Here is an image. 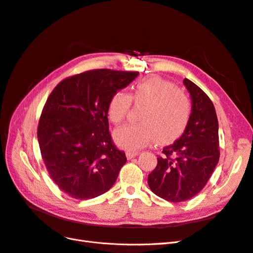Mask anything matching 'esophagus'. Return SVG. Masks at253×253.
Segmentation results:
<instances>
[{
    "label": "esophagus",
    "instance_id": "esophagus-1",
    "mask_svg": "<svg viewBox=\"0 0 253 253\" xmlns=\"http://www.w3.org/2000/svg\"><path fill=\"white\" fill-rule=\"evenodd\" d=\"M126 158L127 159H132V158H134V157H136L137 155H138V152H136V151H126Z\"/></svg>",
    "mask_w": 253,
    "mask_h": 253
}]
</instances>
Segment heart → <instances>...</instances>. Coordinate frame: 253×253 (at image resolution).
Instances as JSON below:
<instances>
[{"label": "heart", "instance_id": "obj_1", "mask_svg": "<svg viewBox=\"0 0 253 253\" xmlns=\"http://www.w3.org/2000/svg\"><path fill=\"white\" fill-rule=\"evenodd\" d=\"M142 105L139 124L116 129L115 141L121 148L137 150L155 139L157 143H170L182 135L192 113V104L185 91L159 76H150L137 81L131 93L117 90L111 96L106 113L114 125L126 117L131 103Z\"/></svg>", "mask_w": 253, "mask_h": 253}]
</instances>
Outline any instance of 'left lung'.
<instances>
[{"label":"left lung","instance_id":"1","mask_svg":"<svg viewBox=\"0 0 253 253\" xmlns=\"http://www.w3.org/2000/svg\"><path fill=\"white\" fill-rule=\"evenodd\" d=\"M192 100L189 125L179 139L164 148L149 174L150 189L172 203L194 197L208 182L219 159L218 121L210 98L195 83L183 80Z\"/></svg>","mask_w":253,"mask_h":253}]
</instances>
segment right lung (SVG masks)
<instances>
[{"instance_id":"obj_1","label":"right lung","mask_w":253,"mask_h":253,"mask_svg":"<svg viewBox=\"0 0 253 253\" xmlns=\"http://www.w3.org/2000/svg\"><path fill=\"white\" fill-rule=\"evenodd\" d=\"M138 74L87 71L61 81L47 98L38 141L51 179L67 195L89 200L116 181L126 157L112 140L106 108Z\"/></svg>"}]
</instances>
